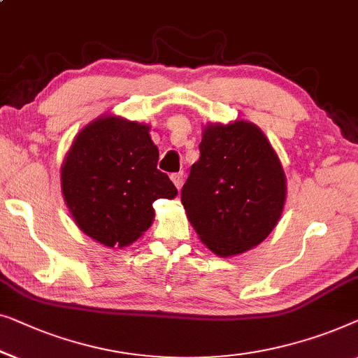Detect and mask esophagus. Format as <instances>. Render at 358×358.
Segmentation results:
<instances>
[{
	"label": "esophagus",
	"mask_w": 358,
	"mask_h": 358,
	"mask_svg": "<svg viewBox=\"0 0 358 358\" xmlns=\"http://www.w3.org/2000/svg\"><path fill=\"white\" fill-rule=\"evenodd\" d=\"M172 181H173V185L177 186V188L180 189L181 188V185H183V181H185V175H183V172H178V173H173L172 177Z\"/></svg>",
	"instance_id": "esophagus-1"
}]
</instances>
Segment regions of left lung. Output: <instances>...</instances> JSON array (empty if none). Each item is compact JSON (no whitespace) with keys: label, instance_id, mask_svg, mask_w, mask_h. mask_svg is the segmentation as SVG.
I'll return each mask as SVG.
<instances>
[{"label":"left lung","instance_id":"obj_1","mask_svg":"<svg viewBox=\"0 0 358 358\" xmlns=\"http://www.w3.org/2000/svg\"><path fill=\"white\" fill-rule=\"evenodd\" d=\"M201 157L181 188L199 240L220 258L258 246L284 210L287 178L269 139L255 123L203 127Z\"/></svg>","mask_w":358,"mask_h":358}]
</instances>
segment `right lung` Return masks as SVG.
I'll list each match as a JSON object with an SVG mask.
<instances>
[{
  "label": "right lung",
  "instance_id": "obj_1",
  "mask_svg": "<svg viewBox=\"0 0 358 358\" xmlns=\"http://www.w3.org/2000/svg\"><path fill=\"white\" fill-rule=\"evenodd\" d=\"M150 127L102 115L79 131L62 165V193L78 227L108 248H123L152 225L155 199L178 194L157 170Z\"/></svg>",
  "mask_w": 358,
  "mask_h": 358
}]
</instances>
